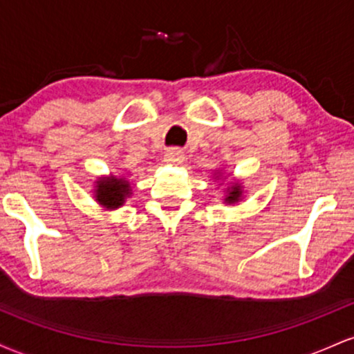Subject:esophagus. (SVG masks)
<instances>
[{
    "label": "esophagus",
    "mask_w": 354,
    "mask_h": 354,
    "mask_svg": "<svg viewBox=\"0 0 354 354\" xmlns=\"http://www.w3.org/2000/svg\"><path fill=\"white\" fill-rule=\"evenodd\" d=\"M165 161L166 163H173V165H181L185 161V154L180 149L171 148L165 153Z\"/></svg>",
    "instance_id": "esophagus-1"
}]
</instances>
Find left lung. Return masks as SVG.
<instances>
[{"mask_svg":"<svg viewBox=\"0 0 354 354\" xmlns=\"http://www.w3.org/2000/svg\"><path fill=\"white\" fill-rule=\"evenodd\" d=\"M214 180H226L228 178V174L221 173V169L216 171L213 174ZM245 198V189H243V183L241 181H230V185L225 188V196H223V201L226 203V205H236Z\"/></svg>","mask_w":354,"mask_h":354,"instance_id":"8db88e82","label":"left lung"}]
</instances>
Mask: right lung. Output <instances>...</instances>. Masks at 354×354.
<instances>
[{
    "label": "right lung",
    "mask_w": 354,
    "mask_h": 354,
    "mask_svg": "<svg viewBox=\"0 0 354 354\" xmlns=\"http://www.w3.org/2000/svg\"><path fill=\"white\" fill-rule=\"evenodd\" d=\"M133 196V186L129 181V174H108L98 176L95 181L93 198L101 208L115 211L124 205L128 198Z\"/></svg>",
    "instance_id": "obj_1"
}]
</instances>
